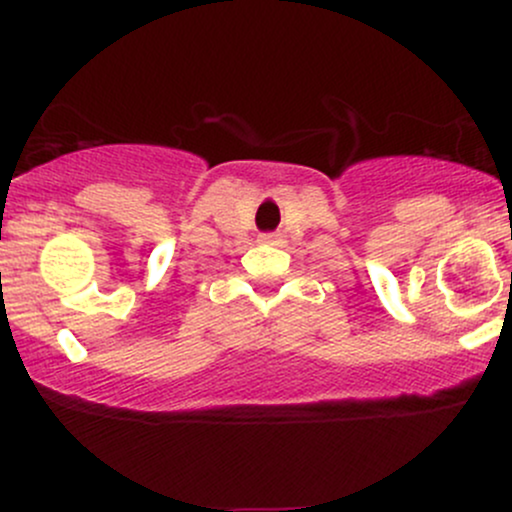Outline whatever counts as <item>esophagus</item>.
Masks as SVG:
<instances>
[{
    "label": "esophagus",
    "mask_w": 512,
    "mask_h": 512,
    "mask_svg": "<svg viewBox=\"0 0 512 512\" xmlns=\"http://www.w3.org/2000/svg\"><path fill=\"white\" fill-rule=\"evenodd\" d=\"M257 240H260L262 245H279L281 243V236H279V233H262V236L257 238Z\"/></svg>",
    "instance_id": "34e87169"
}]
</instances>
